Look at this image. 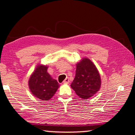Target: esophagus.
I'll return each mask as SVG.
<instances>
[{
  "label": "esophagus",
  "mask_w": 135,
  "mask_h": 135,
  "mask_svg": "<svg viewBox=\"0 0 135 135\" xmlns=\"http://www.w3.org/2000/svg\"><path fill=\"white\" fill-rule=\"evenodd\" d=\"M69 83H70V80H69V79L68 78H66V79L63 81V83L65 84H69Z\"/></svg>",
  "instance_id": "esophagus-1"
}]
</instances>
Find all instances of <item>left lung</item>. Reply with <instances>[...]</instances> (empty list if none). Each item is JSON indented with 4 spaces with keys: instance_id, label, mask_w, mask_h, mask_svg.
Listing matches in <instances>:
<instances>
[{
    "instance_id": "left-lung-1",
    "label": "left lung",
    "mask_w": 135,
    "mask_h": 135,
    "mask_svg": "<svg viewBox=\"0 0 135 135\" xmlns=\"http://www.w3.org/2000/svg\"><path fill=\"white\" fill-rule=\"evenodd\" d=\"M100 85V76L95 65L89 59L83 58L76 65L72 88L81 98L87 99L99 91Z\"/></svg>"
}]
</instances>
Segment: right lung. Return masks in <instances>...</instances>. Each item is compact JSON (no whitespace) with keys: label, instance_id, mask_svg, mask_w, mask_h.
Masks as SVG:
<instances>
[{"label":"right lung","instance_id":"obj_1","mask_svg":"<svg viewBox=\"0 0 135 135\" xmlns=\"http://www.w3.org/2000/svg\"><path fill=\"white\" fill-rule=\"evenodd\" d=\"M60 86L47 72V66L38 65L31 75L29 87L34 96L43 100H49L54 96Z\"/></svg>","mask_w":135,"mask_h":135}]
</instances>
